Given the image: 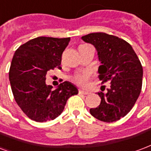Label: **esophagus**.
Listing matches in <instances>:
<instances>
[{
  "label": "esophagus",
  "instance_id": "1",
  "mask_svg": "<svg viewBox=\"0 0 151 151\" xmlns=\"http://www.w3.org/2000/svg\"><path fill=\"white\" fill-rule=\"evenodd\" d=\"M79 93L81 94V95H88V94H89L88 91H83V90L79 91Z\"/></svg>",
  "mask_w": 151,
  "mask_h": 151
}]
</instances>
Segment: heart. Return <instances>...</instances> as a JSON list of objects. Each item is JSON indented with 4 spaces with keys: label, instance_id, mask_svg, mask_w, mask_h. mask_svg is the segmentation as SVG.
<instances>
[{
    "label": "heart",
    "instance_id": "b5f03b06",
    "mask_svg": "<svg viewBox=\"0 0 151 151\" xmlns=\"http://www.w3.org/2000/svg\"><path fill=\"white\" fill-rule=\"evenodd\" d=\"M90 76V73L88 72V71H83V72H80L75 76L72 80L76 83H77L80 86H85L87 84V82H88V78Z\"/></svg>",
    "mask_w": 151,
    "mask_h": 151
}]
</instances>
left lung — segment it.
Segmentation results:
<instances>
[{
	"mask_svg": "<svg viewBox=\"0 0 151 151\" xmlns=\"http://www.w3.org/2000/svg\"><path fill=\"white\" fill-rule=\"evenodd\" d=\"M96 47L99 79L110 81L109 88L101 89L98 95L101 103L91 108L97 119L112 123L128 114L139 98L142 83V67L130 44L124 40L104 32L90 33L81 37Z\"/></svg>",
	"mask_w": 151,
	"mask_h": 151,
	"instance_id": "obj_1",
	"label": "left lung"
}]
</instances>
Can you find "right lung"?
I'll use <instances>...</instances> for the list:
<instances>
[{
	"instance_id": "add662e5",
	"label": "right lung",
	"mask_w": 151,
	"mask_h": 151,
	"mask_svg": "<svg viewBox=\"0 0 151 151\" xmlns=\"http://www.w3.org/2000/svg\"><path fill=\"white\" fill-rule=\"evenodd\" d=\"M70 37H40L18 47L10 67V84L17 105L36 122L55 119L63 112L67 100L79 91L64 81L55 90L45 83L47 71L60 69L62 53Z\"/></svg>"
}]
</instances>
